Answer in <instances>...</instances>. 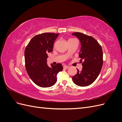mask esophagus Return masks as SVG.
Here are the masks:
<instances>
[{"instance_id":"34e87169","label":"esophagus","mask_w":122,"mask_h":122,"mask_svg":"<svg viewBox=\"0 0 122 122\" xmlns=\"http://www.w3.org/2000/svg\"><path fill=\"white\" fill-rule=\"evenodd\" d=\"M69 68V66H64V69H68Z\"/></svg>"}]
</instances>
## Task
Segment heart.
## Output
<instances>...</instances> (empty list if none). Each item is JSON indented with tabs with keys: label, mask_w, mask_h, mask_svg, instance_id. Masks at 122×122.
I'll list each match as a JSON object with an SVG mask.
<instances>
[{
	"label": "heart",
	"mask_w": 122,
	"mask_h": 122,
	"mask_svg": "<svg viewBox=\"0 0 122 122\" xmlns=\"http://www.w3.org/2000/svg\"><path fill=\"white\" fill-rule=\"evenodd\" d=\"M73 39H70V40H73Z\"/></svg>",
	"instance_id": "heart-1"
}]
</instances>
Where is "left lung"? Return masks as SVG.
<instances>
[{
	"instance_id": "left-lung-1",
	"label": "left lung",
	"mask_w": 122,
	"mask_h": 122,
	"mask_svg": "<svg viewBox=\"0 0 122 122\" xmlns=\"http://www.w3.org/2000/svg\"><path fill=\"white\" fill-rule=\"evenodd\" d=\"M80 41L79 56L82 69H77V73L72 77L73 82L80 86H86L97 79L103 66V51L101 45L93 37L76 32L72 34Z\"/></svg>"
}]
</instances>
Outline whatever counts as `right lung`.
Here are the masks:
<instances>
[{
  "instance_id": "add662e5",
  "label": "right lung",
  "mask_w": 122,
  "mask_h": 122,
  "mask_svg": "<svg viewBox=\"0 0 122 122\" xmlns=\"http://www.w3.org/2000/svg\"><path fill=\"white\" fill-rule=\"evenodd\" d=\"M59 34L43 33L35 36L29 42L24 52L25 68L30 79L36 84L49 87L56 82V75L61 71V64H47L48 53L53 50V44Z\"/></svg>"
}]
</instances>
